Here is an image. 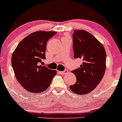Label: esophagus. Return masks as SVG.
Returning a JSON list of instances; mask_svg holds the SVG:
<instances>
[{
  "mask_svg": "<svg viewBox=\"0 0 122 122\" xmlns=\"http://www.w3.org/2000/svg\"><path fill=\"white\" fill-rule=\"evenodd\" d=\"M68 71L67 70H65L64 71H60V73H61V74L62 75H65V74H66V73H68Z\"/></svg>",
  "mask_w": 122,
  "mask_h": 122,
  "instance_id": "1",
  "label": "esophagus"
}]
</instances>
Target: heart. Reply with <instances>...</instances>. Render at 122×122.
I'll use <instances>...</instances> for the list:
<instances>
[{
  "mask_svg": "<svg viewBox=\"0 0 122 122\" xmlns=\"http://www.w3.org/2000/svg\"><path fill=\"white\" fill-rule=\"evenodd\" d=\"M65 37H68V36H65Z\"/></svg>",
  "mask_w": 122,
  "mask_h": 122,
  "instance_id": "obj_1",
  "label": "heart"
}]
</instances>
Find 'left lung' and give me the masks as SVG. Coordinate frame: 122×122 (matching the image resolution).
<instances>
[{"instance_id":"obj_1","label":"left lung","mask_w":122,"mask_h":122,"mask_svg":"<svg viewBox=\"0 0 122 122\" xmlns=\"http://www.w3.org/2000/svg\"><path fill=\"white\" fill-rule=\"evenodd\" d=\"M73 47L75 58H81L83 62L80 68L72 71L76 82L69 87L77 94H86L96 88L104 75L106 52L102 44L85 30H74Z\"/></svg>"}]
</instances>
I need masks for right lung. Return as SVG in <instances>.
<instances>
[{"instance_id":"add662e5","label":"right lung","mask_w":122,"mask_h":122,"mask_svg":"<svg viewBox=\"0 0 122 122\" xmlns=\"http://www.w3.org/2000/svg\"><path fill=\"white\" fill-rule=\"evenodd\" d=\"M55 31H37L22 40L14 50L11 65L20 85L30 93L45 92L57 74L55 70L41 65L46 59L45 51L49 39Z\"/></svg>"}]
</instances>
